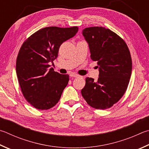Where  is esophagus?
I'll return each instance as SVG.
<instances>
[{"mask_svg":"<svg viewBox=\"0 0 149 149\" xmlns=\"http://www.w3.org/2000/svg\"><path fill=\"white\" fill-rule=\"evenodd\" d=\"M70 76L74 77H79V75L77 74H75V73H71V74H70Z\"/></svg>","mask_w":149,"mask_h":149,"instance_id":"1","label":"esophagus"}]
</instances>
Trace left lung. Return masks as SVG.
Instances as JSON below:
<instances>
[{
  "label": "left lung",
  "instance_id": "left-lung-1",
  "mask_svg": "<svg viewBox=\"0 0 149 149\" xmlns=\"http://www.w3.org/2000/svg\"><path fill=\"white\" fill-rule=\"evenodd\" d=\"M83 35L100 74L97 81L86 77L81 93L92 107L106 109L119 101L128 88L132 69L130 52L124 40L109 29L91 26L83 29Z\"/></svg>",
  "mask_w": 149,
  "mask_h": 149
}]
</instances>
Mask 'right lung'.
I'll return each instance as SVG.
<instances>
[{
	"label": "right lung",
	"instance_id": "right-lung-1",
	"mask_svg": "<svg viewBox=\"0 0 149 149\" xmlns=\"http://www.w3.org/2000/svg\"><path fill=\"white\" fill-rule=\"evenodd\" d=\"M77 31V26H49L34 32L21 45L16 74L23 96L36 109L47 110L60 100L69 75L55 72L49 64L57 58L61 45Z\"/></svg>",
	"mask_w": 149,
	"mask_h": 149
}]
</instances>
